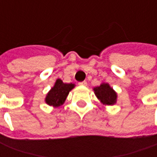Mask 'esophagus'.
<instances>
[{
  "label": "esophagus",
  "instance_id": "obj_1",
  "mask_svg": "<svg viewBox=\"0 0 157 157\" xmlns=\"http://www.w3.org/2000/svg\"><path fill=\"white\" fill-rule=\"evenodd\" d=\"M79 85L84 86H87V82H86V81H84V82H79Z\"/></svg>",
  "mask_w": 157,
  "mask_h": 157
}]
</instances>
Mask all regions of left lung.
<instances>
[{
    "instance_id": "obj_1",
    "label": "left lung",
    "mask_w": 157,
    "mask_h": 157,
    "mask_svg": "<svg viewBox=\"0 0 157 157\" xmlns=\"http://www.w3.org/2000/svg\"><path fill=\"white\" fill-rule=\"evenodd\" d=\"M94 93L103 105H113L117 102V93L109 83H102L93 88Z\"/></svg>"
}]
</instances>
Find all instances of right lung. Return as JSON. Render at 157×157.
Segmentation results:
<instances>
[{
	"mask_svg": "<svg viewBox=\"0 0 157 157\" xmlns=\"http://www.w3.org/2000/svg\"><path fill=\"white\" fill-rule=\"evenodd\" d=\"M75 87V84L64 83L60 79H57L54 86L47 93L45 102L49 106L59 107L65 102L69 92Z\"/></svg>",
	"mask_w": 157,
	"mask_h": 157,
	"instance_id": "1",
	"label": "right lung"
}]
</instances>
